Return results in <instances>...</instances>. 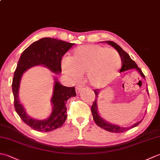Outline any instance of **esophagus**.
<instances>
[{"label":"esophagus","mask_w":160,"mask_h":160,"mask_svg":"<svg viewBox=\"0 0 160 160\" xmlns=\"http://www.w3.org/2000/svg\"><path fill=\"white\" fill-rule=\"evenodd\" d=\"M83 89V87L80 85H78L76 87V93H79L80 91H82Z\"/></svg>","instance_id":"esophagus-1"}]
</instances>
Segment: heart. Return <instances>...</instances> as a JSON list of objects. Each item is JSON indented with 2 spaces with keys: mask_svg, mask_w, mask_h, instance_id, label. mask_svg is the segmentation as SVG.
Segmentation results:
<instances>
[{
  "mask_svg": "<svg viewBox=\"0 0 160 160\" xmlns=\"http://www.w3.org/2000/svg\"><path fill=\"white\" fill-rule=\"evenodd\" d=\"M122 66L119 53L96 45L76 49L69 58L62 62L64 73L73 81L86 73L87 82L93 87H102L114 80Z\"/></svg>",
  "mask_w": 160,
  "mask_h": 160,
  "instance_id": "obj_1",
  "label": "heart"
}]
</instances>
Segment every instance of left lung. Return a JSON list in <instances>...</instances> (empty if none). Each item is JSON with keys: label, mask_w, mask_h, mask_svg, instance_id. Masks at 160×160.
<instances>
[{"label": "left lung", "mask_w": 160, "mask_h": 160, "mask_svg": "<svg viewBox=\"0 0 160 160\" xmlns=\"http://www.w3.org/2000/svg\"><path fill=\"white\" fill-rule=\"evenodd\" d=\"M101 42H106V43L108 44V45L112 46L113 48L116 49L118 51V53L120 54L122 61V67L121 68L120 72H123V71H127L129 69H135L138 71L139 73L140 74V76L145 79V76L144 75V73H142V70L138 67L137 64L131 58V57L129 56L127 52H125L122 49V47L120 45H118V44H116L113 41H109V40ZM100 91H101L100 89H95L94 90V93H95V94H96V100H94L93 105L91 106V113H92V115H93V120L95 122H96V124L98 126V127H100V128H103V129H104V130H106L107 131H109L111 132H118L119 133V132H123L125 131H127L128 130H130L131 128L137 127V126L142 122V120H143V119H142V120L136 122V123L132 124V126H131V127H120V126H118L117 124H111V123H110V122H108V121L105 120L104 119H103L100 116L99 113H98V109L97 100H98V95H99V93H100ZM147 91L148 94V89H147Z\"/></svg>", "instance_id": "1"}]
</instances>
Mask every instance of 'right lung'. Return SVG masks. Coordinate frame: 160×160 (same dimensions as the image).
Listing matches in <instances>:
<instances>
[{
  "instance_id": "1",
  "label": "right lung",
  "mask_w": 160,
  "mask_h": 160,
  "mask_svg": "<svg viewBox=\"0 0 160 160\" xmlns=\"http://www.w3.org/2000/svg\"><path fill=\"white\" fill-rule=\"evenodd\" d=\"M73 45L74 43L52 38H43L30 45L20 57L12 81L14 107L21 120L33 130L49 132L62 127L67 120V101L76 96V90L74 87L62 85L58 81V78L54 77L53 95L51 99L53 107L52 113L45 120H36L26 113L19 100L18 92L22 75L30 68L38 65L47 67L56 74L60 73L62 57Z\"/></svg>"
}]
</instances>
